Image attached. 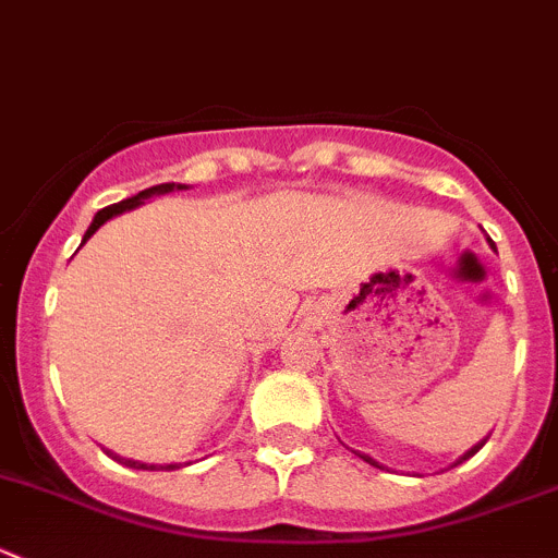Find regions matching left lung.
Listing matches in <instances>:
<instances>
[{"label": "left lung", "mask_w": 558, "mask_h": 558, "mask_svg": "<svg viewBox=\"0 0 558 558\" xmlns=\"http://www.w3.org/2000/svg\"><path fill=\"white\" fill-rule=\"evenodd\" d=\"M484 444H487V440H482V444H476V446H473V449H471V451H465V454H462V460H468V457H473V454H476V451H478V449H482V446H484ZM363 460H366V462H372V465H374V468H379V465H377V462H374V460H372V457H363ZM462 460H460V462H462Z\"/></svg>", "instance_id": "1"}]
</instances>
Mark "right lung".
I'll return each mask as SVG.
<instances>
[{"mask_svg": "<svg viewBox=\"0 0 558 558\" xmlns=\"http://www.w3.org/2000/svg\"><path fill=\"white\" fill-rule=\"evenodd\" d=\"M175 184H159V186H150V190H145V192H140V195H134V197H126V201H121V203H112V206H107V208H101V211H98L96 217H93V222H90V228H87V233H85V239H82V244L87 242V239L93 236V233L98 231V228L104 226V222L109 220V217H114V215H121V211H129V208H134V206H140V203H143V197H148V195H156V192H170L173 190ZM181 190V186H179ZM112 457V460H121V457H114V454H109ZM126 462L129 468H143V471H154L156 465H143V462H132V460H123ZM168 468H175V465H168Z\"/></svg>", "mask_w": 558, "mask_h": 558, "instance_id": "add662e5", "label": "right lung"}]
</instances>
